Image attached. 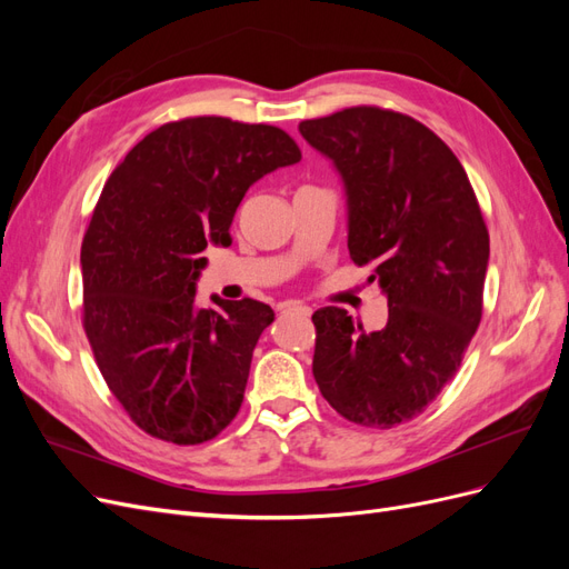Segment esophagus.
I'll return each instance as SVG.
<instances>
[{
  "label": "esophagus",
  "instance_id": "esophagus-1",
  "mask_svg": "<svg viewBox=\"0 0 569 569\" xmlns=\"http://www.w3.org/2000/svg\"><path fill=\"white\" fill-rule=\"evenodd\" d=\"M282 311H291V313H299V316H303V318H311V306H303V303H297V301H287V303H282Z\"/></svg>",
  "mask_w": 569,
  "mask_h": 569
}]
</instances>
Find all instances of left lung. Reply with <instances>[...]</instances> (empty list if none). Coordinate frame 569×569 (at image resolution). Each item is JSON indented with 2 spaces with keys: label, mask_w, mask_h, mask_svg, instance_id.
Segmentation results:
<instances>
[{
  "label": "left lung",
  "mask_w": 569,
  "mask_h": 569,
  "mask_svg": "<svg viewBox=\"0 0 569 569\" xmlns=\"http://www.w3.org/2000/svg\"><path fill=\"white\" fill-rule=\"evenodd\" d=\"M347 189L349 253L372 266L389 320L313 313V377L339 416L389 429L416 418L460 368L481 320L489 232L456 153L416 118L351 107L301 120Z\"/></svg>",
  "instance_id": "8db88e82"
}]
</instances>
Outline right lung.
<instances>
[{
	"label": "right lung",
	"instance_id": "add662e5",
	"mask_svg": "<svg viewBox=\"0 0 569 569\" xmlns=\"http://www.w3.org/2000/svg\"><path fill=\"white\" fill-rule=\"evenodd\" d=\"M299 161L280 128L197 116L149 132L101 189L80 249L82 327L111 393L147 435L194 446L239 412L274 313L253 299L199 308L203 249L232 242L256 180Z\"/></svg>",
	"mask_w": 569,
	"mask_h": 569
}]
</instances>
